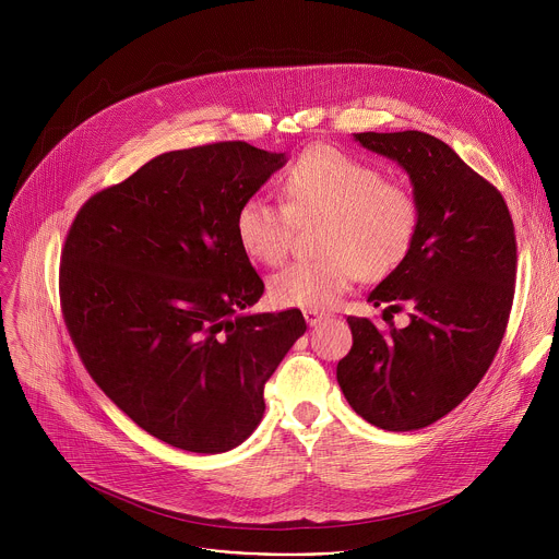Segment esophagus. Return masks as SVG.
Returning <instances> with one entry per match:
<instances>
[{
    "label": "esophagus",
    "mask_w": 559,
    "mask_h": 559,
    "mask_svg": "<svg viewBox=\"0 0 559 559\" xmlns=\"http://www.w3.org/2000/svg\"><path fill=\"white\" fill-rule=\"evenodd\" d=\"M302 316H305V321H307V325H318L323 321V318H328V313L323 311V309H302Z\"/></svg>",
    "instance_id": "obj_1"
}]
</instances>
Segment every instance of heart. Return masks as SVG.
Returning <instances> with one entry per match:
<instances>
[{
	"instance_id": "1",
	"label": "heart",
	"mask_w": 559,
	"mask_h": 559,
	"mask_svg": "<svg viewBox=\"0 0 559 559\" xmlns=\"http://www.w3.org/2000/svg\"><path fill=\"white\" fill-rule=\"evenodd\" d=\"M281 190L285 205L252 197L234 218L238 243L265 265L287 257L298 225L321 223L316 248L323 257L296 261L270 278V296L281 307H330L358 278L376 283L393 274L416 246L414 192L338 147L302 150L285 168Z\"/></svg>"
}]
</instances>
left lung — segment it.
<instances>
[{"instance_id":"left-lung-1","label":"left lung","mask_w":559,"mask_h":559,"mask_svg":"<svg viewBox=\"0 0 559 559\" xmlns=\"http://www.w3.org/2000/svg\"><path fill=\"white\" fill-rule=\"evenodd\" d=\"M367 150L401 164L420 207L407 261L371 294L382 330L347 316L354 345L336 378L352 409L386 431L433 425L483 380L507 332L515 294V227L500 190L440 139L420 132H358Z\"/></svg>"}]
</instances>
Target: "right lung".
I'll use <instances>...</instances> for the list:
<instances>
[{
	"mask_svg": "<svg viewBox=\"0 0 559 559\" xmlns=\"http://www.w3.org/2000/svg\"><path fill=\"white\" fill-rule=\"evenodd\" d=\"M283 164L246 141L158 154L93 194L66 234L59 302L72 345L110 401L170 447L241 444L307 330L300 309L238 313L265 285L234 218Z\"/></svg>",
	"mask_w": 559,
	"mask_h": 559,
	"instance_id": "right-lung-1",
	"label": "right lung"
}]
</instances>
